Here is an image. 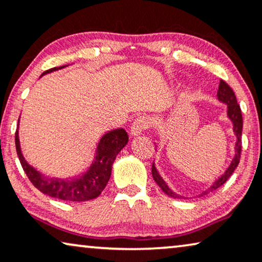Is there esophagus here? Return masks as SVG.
Returning <instances> with one entry per match:
<instances>
[{
	"label": "esophagus",
	"mask_w": 262,
	"mask_h": 262,
	"mask_svg": "<svg viewBox=\"0 0 262 262\" xmlns=\"http://www.w3.org/2000/svg\"><path fill=\"white\" fill-rule=\"evenodd\" d=\"M147 127H148V121H147L146 117L140 116L138 119H135L134 122H133L130 127V134L133 136L140 135L143 130L147 129Z\"/></svg>",
	"instance_id": "esophagus-1"
}]
</instances>
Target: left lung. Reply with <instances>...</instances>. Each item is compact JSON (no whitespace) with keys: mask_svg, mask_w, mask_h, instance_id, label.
<instances>
[{"mask_svg":"<svg viewBox=\"0 0 262 262\" xmlns=\"http://www.w3.org/2000/svg\"><path fill=\"white\" fill-rule=\"evenodd\" d=\"M217 99H219L220 102L224 103V104H227V116H228V119L231 121V123H233V132H234L235 136H236V142H235V147H234L235 154H234V158L230 161V165L227 167V169L224 171L223 174L219 177V178H217L215 182H213L205 191H203L201 194H198V197H202V196H204V194H208L209 192H212V191L219 189L220 186H222L223 184L226 183L228 179H229V177L233 174L235 168L237 167L238 163H240L241 145H242L241 136H242V126H243L241 108H240V105L237 104L236 96H235L233 89H231V88L228 85L224 80H221L220 82L219 91H217ZM152 176H153V179L156 180V183L159 185L160 189L167 194V196L172 197V198H186V197L180 196V194H177L176 192H173V191L169 189L166 182H165V180L163 179V177H161L159 174V172H158V169L156 167V165H154V163L152 165Z\"/></svg>","mask_w":262,"mask_h":262,"instance_id":"obj_1","label":"left lung"}]
</instances>
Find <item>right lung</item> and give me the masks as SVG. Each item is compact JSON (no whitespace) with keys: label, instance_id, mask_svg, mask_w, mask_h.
I'll use <instances>...</instances> for the list:
<instances>
[{"label":"right lung","instance_id":"1","mask_svg":"<svg viewBox=\"0 0 262 262\" xmlns=\"http://www.w3.org/2000/svg\"><path fill=\"white\" fill-rule=\"evenodd\" d=\"M66 66L68 65L47 70L42 73L41 77L46 73L64 69ZM19 122H17L15 133V146L22 168L36 189L47 196L61 201L85 202L98 197L109 182L114 160L128 142V134L123 128L105 133L98 141L95 159L85 172L70 179L54 178V177H47L36 171L22 156L19 140Z\"/></svg>","mask_w":262,"mask_h":262}]
</instances>
